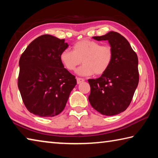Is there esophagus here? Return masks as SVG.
<instances>
[{"label": "esophagus", "mask_w": 158, "mask_h": 158, "mask_svg": "<svg viewBox=\"0 0 158 158\" xmlns=\"http://www.w3.org/2000/svg\"><path fill=\"white\" fill-rule=\"evenodd\" d=\"M77 84H81V82L84 81V79H82V78H79V77H77Z\"/></svg>", "instance_id": "34e87169"}]
</instances>
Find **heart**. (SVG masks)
I'll return each mask as SVG.
<instances>
[{
	"instance_id": "b5f03b06",
	"label": "heart",
	"mask_w": 158,
	"mask_h": 158,
	"mask_svg": "<svg viewBox=\"0 0 158 158\" xmlns=\"http://www.w3.org/2000/svg\"><path fill=\"white\" fill-rule=\"evenodd\" d=\"M113 58L114 51L110 45H102L100 42L90 40L76 42L73 51L63 50L59 56L61 63L69 71H75L81 62L84 63L77 70L81 76L104 74L110 67Z\"/></svg>"
}]
</instances>
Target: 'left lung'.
Segmentation results:
<instances>
[{
    "label": "left lung",
    "instance_id": "8db88e82",
    "mask_svg": "<svg viewBox=\"0 0 158 158\" xmlns=\"http://www.w3.org/2000/svg\"><path fill=\"white\" fill-rule=\"evenodd\" d=\"M95 40H108L113 48L114 58L107 71L95 79H89V100L96 111L105 116H114L126 110L139 83L138 58L125 37L110 31Z\"/></svg>",
    "mask_w": 158,
    "mask_h": 158
}]
</instances>
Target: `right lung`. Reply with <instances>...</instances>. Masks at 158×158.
<instances>
[{"label":"right lung","instance_id":"right-lung-1","mask_svg":"<svg viewBox=\"0 0 158 158\" xmlns=\"http://www.w3.org/2000/svg\"><path fill=\"white\" fill-rule=\"evenodd\" d=\"M68 47L65 40L43 35L29 44L19 65L18 87L26 109L40 117H53L62 112L77 84L75 77L60 60Z\"/></svg>","mask_w":158,"mask_h":158}]
</instances>
